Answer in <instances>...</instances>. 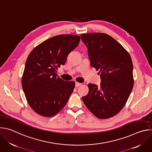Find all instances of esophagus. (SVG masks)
<instances>
[{
    "mask_svg": "<svg viewBox=\"0 0 152 152\" xmlns=\"http://www.w3.org/2000/svg\"><path fill=\"white\" fill-rule=\"evenodd\" d=\"M80 85H81V83H79V82H76L75 83V86H76V87H77V86H80Z\"/></svg>",
    "mask_w": 152,
    "mask_h": 152,
    "instance_id": "34e87169",
    "label": "esophagus"
}]
</instances>
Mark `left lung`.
Segmentation results:
<instances>
[{
  "label": "left lung",
  "mask_w": 152,
  "mask_h": 152,
  "mask_svg": "<svg viewBox=\"0 0 152 152\" xmlns=\"http://www.w3.org/2000/svg\"><path fill=\"white\" fill-rule=\"evenodd\" d=\"M80 37L88 49L91 66L99 70L102 81L99 87L89 83V92L82 100L96 117L111 118L122 110L132 90V59L118 42L106 34H82Z\"/></svg>",
  "instance_id": "obj_1"
}]
</instances>
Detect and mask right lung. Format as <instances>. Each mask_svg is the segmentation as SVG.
Returning a JSON list of instances; mask_svg holds the SVG:
<instances>
[{
  "label": "right lung",
  "mask_w": 152,
  "mask_h": 152,
  "mask_svg": "<svg viewBox=\"0 0 152 152\" xmlns=\"http://www.w3.org/2000/svg\"><path fill=\"white\" fill-rule=\"evenodd\" d=\"M80 40L76 35L54 36L41 42L29 55L21 85L28 104L38 114L52 117L67 104L75 83L63 80L56 73Z\"/></svg>",
  "instance_id": "obj_1"
}]
</instances>
